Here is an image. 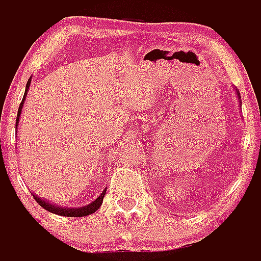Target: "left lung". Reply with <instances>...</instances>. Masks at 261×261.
Segmentation results:
<instances>
[{
    "instance_id": "8db88e82",
    "label": "left lung",
    "mask_w": 261,
    "mask_h": 261,
    "mask_svg": "<svg viewBox=\"0 0 261 261\" xmlns=\"http://www.w3.org/2000/svg\"><path fill=\"white\" fill-rule=\"evenodd\" d=\"M238 95H239V94H238Z\"/></svg>"
}]
</instances>
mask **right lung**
Here are the masks:
<instances>
[{"instance_id": "obj_1", "label": "right lung", "mask_w": 261, "mask_h": 261, "mask_svg": "<svg viewBox=\"0 0 261 261\" xmlns=\"http://www.w3.org/2000/svg\"><path fill=\"white\" fill-rule=\"evenodd\" d=\"M30 82H31V78H30V80L27 81L26 91H24V95H23L22 102H20L19 110H18V116H17V121H15V128H17L18 121H19L20 111H22L23 102H24V99H26V95H27V91H29ZM106 190H107V188H106ZM106 190L103 191L102 195L99 196V197L95 200V201L90 202V204H87L86 206H82V208H71V209L70 208H61V206H56V205L49 204V202H48L47 200L39 199L38 195H32V196H34V199L36 200V202H38V204L40 205L41 208H44L45 211H48V212H52V213L59 214V216H64V217H85V216H90V214L95 213V212L98 211L99 208H100V205H102V202H103V197H105V195H106Z\"/></svg>"}]
</instances>
